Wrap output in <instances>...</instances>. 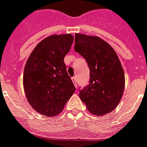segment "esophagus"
<instances>
[{
  "label": "esophagus",
  "instance_id": "esophagus-1",
  "mask_svg": "<svg viewBox=\"0 0 147 147\" xmlns=\"http://www.w3.org/2000/svg\"><path fill=\"white\" fill-rule=\"evenodd\" d=\"M71 80H72V82L74 83L75 86L77 87V78H76V76H74V77H72L71 78Z\"/></svg>",
  "mask_w": 147,
  "mask_h": 147
}]
</instances>
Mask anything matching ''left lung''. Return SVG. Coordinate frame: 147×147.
Segmentation results:
<instances>
[{
    "mask_svg": "<svg viewBox=\"0 0 147 147\" xmlns=\"http://www.w3.org/2000/svg\"><path fill=\"white\" fill-rule=\"evenodd\" d=\"M75 51L85 59L90 71L89 84L80 91V98L95 115L112 112L122 97L125 75L115 51L96 36L76 34Z\"/></svg>",
    "mask_w": 147,
    "mask_h": 147,
    "instance_id": "left-lung-1",
    "label": "left lung"
}]
</instances>
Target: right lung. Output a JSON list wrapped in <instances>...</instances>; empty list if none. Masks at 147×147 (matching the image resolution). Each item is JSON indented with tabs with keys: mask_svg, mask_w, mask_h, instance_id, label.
Returning <instances> with one entry per match:
<instances>
[{
	"mask_svg": "<svg viewBox=\"0 0 147 147\" xmlns=\"http://www.w3.org/2000/svg\"><path fill=\"white\" fill-rule=\"evenodd\" d=\"M73 40L70 34L49 36L36 46L28 58L24 69V90L32 108L42 115L59 114L76 91L64 63Z\"/></svg>",
	"mask_w": 147,
	"mask_h": 147,
	"instance_id": "obj_1",
	"label": "right lung"
}]
</instances>
